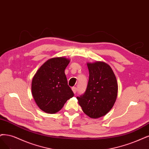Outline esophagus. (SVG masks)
I'll use <instances>...</instances> for the list:
<instances>
[{
  "label": "esophagus",
  "mask_w": 149,
  "mask_h": 149,
  "mask_svg": "<svg viewBox=\"0 0 149 149\" xmlns=\"http://www.w3.org/2000/svg\"><path fill=\"white\" fill-rule=\"evenodd\" d=\"M72 91H73L74 94H76L77 91V88L76 87H72Z\"/></svg>",
  "instance_id": "34e87169"
}]
</instances>
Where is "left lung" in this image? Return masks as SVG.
I'll return each mask as SVG.
<instances>
[{
    "mask_svg": "<svg viewBox=\"0 0 149 149\" xmlns=\"http://www.w3.org/2000/svg\"><path fill=\"white\" fill-rule=\"evenodd\" d=\"M89 80L84 95L77 97L82 111L92 118H97L111 111L116 101L118 85L109 64L97 61L87 63Z\"/></svg>",
    "mask_w": 149,
    "mask_h": 149,
    "instance_id": "obj_1",
    "label": "left lung"
}]
</instances>
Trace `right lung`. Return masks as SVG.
Wrapping results in <instances>:
<instances>
[{
  "instance_id": "obj_1",
  "label": "right lung",
  "mask_w": 149,
  "mask_h": 149,
  "mask_svg": "<svg viewBox=\"0 0 149 149\" xmlns=\"http://www.w3.org/2000/svg\"><path fill=\"white\" fill-rule=\"evenodd\" d=\"M70 60L64 57L49 59L39 68L32 81V95L37 105L48 113H55L74 95L64 73Z\"/></svg>"
}]
</instances>
